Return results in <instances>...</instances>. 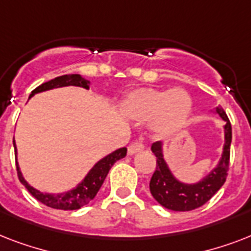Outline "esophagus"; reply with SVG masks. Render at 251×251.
Masks as SVG:
<instances>
[{"mask_svg":"<svg viewBox=\"0 0 251 251\" xmlns=\"http://www.w3.org/2000/svg\"><path fill=\"white\" fill-rule=\"evenodd\" d=\"M145 150V145L142 143V142H134L131 145L129 146V149H127V152L129 155H134V153L139 152V151H143Z\"/></svg>","mask_w":251,"mask_h":251,"instance_id":"1","label":"esophagus"}]
</instances>
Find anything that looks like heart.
Instances as JSON below:
<instances>
[{
	"mask_svg": "<svg viewBox=\"0 0 251 251\" xmlns=\"http://www.w3.org/2000/svg\"><path fill=\"white\" fill-rule=\"evenodd\" d=\"M121 108L134 121L152 120L155 131L165 137L186 124L193 109V100L182 88H137L126 95Z\"/></svg>",
	"mask_w": 251,
	"mask_h": 251,
	"instance_id": "1",
	"label": "heart"
}]
</instances>
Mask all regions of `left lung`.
Listing matches in <instances>:
<instances>
[{
	"mask_svg": "<svg viewBox=\"0 0 251 251\" xmlns=\"http://www.w3.org/2000/svg\"><path fill=\"white\" fill-rule=\"evenodd\" d=\"M215 113L226 121L224 126V146L218 165L212 171L195 183L181 182L175 177L168 167L163 153V143L156 142L151 146V151L156 156V169L150 181V191L161 206L172 211H191L203 206L214 197L224 185L229 167L232 126L229 118L223 108L216 106Z\"/></svg>",
	"mask_w": 251,
	"mask_h": 251,
	"instance_id": "obj_1",
	"label": "left lung"
}]
</instances>
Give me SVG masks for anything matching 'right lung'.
Listing matches in <instances>:
<instances>
[{"instance_id": "add662e5", "label": "right lung", "mask_w": 251, "mask_h": 251, "mask_svg": "<svg viewBox=\"0 0 251 251\" xmlns=\"http://www.w3.org/2000/svg\"><path fill=\"white\" fill-rule=\"evenodd\" d=\"M66 86H76L83 87L86 90L90 88V80L84 79L83 76L79 74H68V75L57 76L54 79L45 82V83L40 84L36 87L35 90L31 92L29 98H32L35 94L39 92H44V91L53 90V88H60V87ZM14 150H15V163H17V171L18 177L25 189L31 193L32 197L39 201V202L44 203L45 206L52 207L56 210H65L72 211L78 210L80 207L86 206L95 198V195L98 194V191L100 190L104 179H105L108 172L112 168V165L117 160L126 156L127 150L126 147L118 149L113 151L109 155H106L105 157H102L101 160H99L94 167L91 168V171L87 173V176L82 179V182L78 183L74 189L66 191V193H60V194H50V193H41V191L36 190L35 187H32L27 181L25 179L23 175H22L21 168L18 164L17 160V146H15V141H13Z\"/></svg>"}]
</instances>
